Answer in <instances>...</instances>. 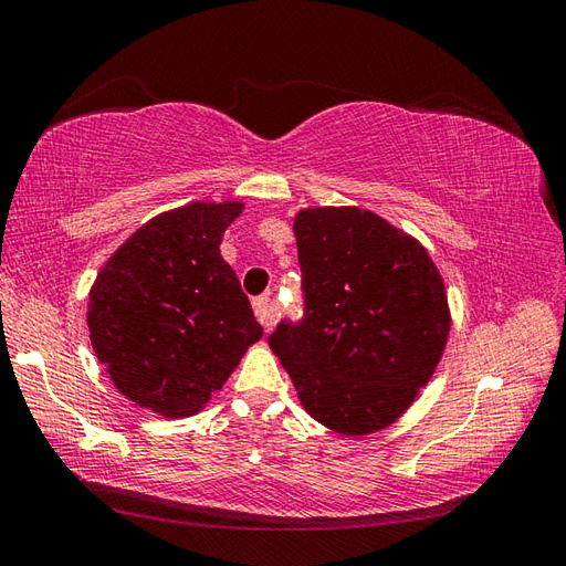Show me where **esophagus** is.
<instances>
[{
	"instance_id": "34e87169",
	"label": "esophagus",
	"mask_w": 566,
	"mask_h": 566,
	"mask_svg": "<svg viewBox=\"0 0 566 566\" xmlns=\"http://www.w3.org/2000/svg\"><path fill=\"white\" fill-rule=\"evenodd\" d=\"M252 310H254V316L256 321L262 323V328H271L273 323H276V310H273V304L266 295H260L252 300Z\"/></svg>"
}]
</instances>
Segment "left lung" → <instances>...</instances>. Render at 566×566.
Wrapping results in <instances>:
<instances>
[{"label":"left lung","mask_w":566,"mask_h":566,"mask_svg":"<svg viewBox=\"0 0 566 566\" xmlns=\"http://www.w3.org/2000/svg\"><path fill=\"white\" fill-rule=\"evenodd\" d=\"M304 310L269 345L314 420L370 434L416 401L447 347V293L427 250L358 208L295 217Z\"/></svg>","instance_id":"1"}]
</instances>
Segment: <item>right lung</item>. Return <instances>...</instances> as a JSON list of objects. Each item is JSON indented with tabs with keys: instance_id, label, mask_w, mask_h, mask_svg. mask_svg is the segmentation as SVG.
Instances as JSON below:
<instances>
[{
	"instance_id": "obj_1",
	"label": "right lung",
	"mask_w": 566,
	"mask_h": 566,
	"mask_svg": "<svg viewBox=\"0 0 566 566\" xmlns=\"http://www.w3.org/2000/svg\"><path fill=\"white\" fill-rule=\"evenodd\" d=\"M243 202H191L136 231L101 269L87 325L98 361L127 399L186 418L262 337L219 243Z\"/></svg>"
}]
</instances>
